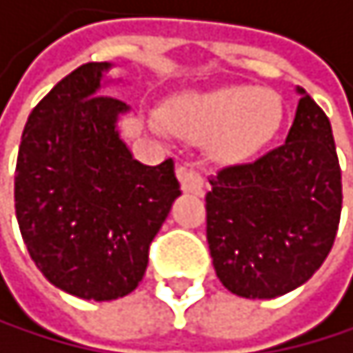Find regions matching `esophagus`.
<instances>
[{
	"label": "esophagus",
	"instance_id": "34e87169",
	"mask_svg": "<svg viewBox=\"0 0 353 353\" xmlns=\"http://www.w3.org/2000/svg\"><path fill=\"white\" fill-rule=\"evenodd\" d=\"M176 174H179L183 192L198 194V196L203 194V190H205V179H203V174H200L198 170H194V168H190L188 163H183V165H179Z\"/></svg>",
	"mask_w": 353,
	"mask_h": 353
}]
</instances>
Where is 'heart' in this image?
<instances>
[{"label":"heart","mask_w":353,"mask_h":353,"mask_svg":"<svg viewBox=\"0 0 353 353\" xmlns=\"http://www.w3.org/2000/svg\"><path fill=\"white\" fill-rule=\"evenodd\" d=\"M283 123V101L272 90L252 85H222L209 92H192L168 103L163 120L150 127L172 129L185 138H213L220 157L239 159L265 146Z\"/></svg>","instance_id":"b5f03b06"}]
</instances>
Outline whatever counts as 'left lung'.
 <instances>
[{
	"label": "left lung",
	"instance_id": "1",
	"mask_svg": "<svg viewBox=\"0 0 353 353\" xmlns=\"http://www.w3.org/2000/svg\"><path fill=\"white\" fill-rule=\"evenodd\" d=\"M302 97L287 142L211 176L207 241L220 283L272 300L313 276L339 230L343 185L330 120Z\"/></svg>",
	"mask_w": 353,
	"mask_h": 353
}]
</instances>
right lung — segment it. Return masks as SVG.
<instances>
[{
    "mask_svg": "<svg viewBox=\"0 0 353 353\" xmlns=\"http://www.w3.org/2000/svg\"><path fill=\"white\" fill-rule=\"evenodd\" d=\"M110 62H88L32 110L21 135L14 209L36 268L58 289L105 302L131 293L148 245L181 196L174 161L144 165L118 133L129 105L103 97Z\"/></svg>",
    "mask_w": 353,
    "mask_h": 353,
    "instance_id": "obj_1",
    "label": "right lung"
}]
</instances>
